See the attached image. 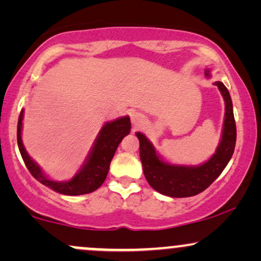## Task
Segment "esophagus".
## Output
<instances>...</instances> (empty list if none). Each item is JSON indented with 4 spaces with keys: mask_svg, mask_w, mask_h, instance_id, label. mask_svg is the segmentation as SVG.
Wrapping results in <instances>:
<instances>
[{
    "mask_svg": "<svg viewBox=\"0 0 261 261\" xmlns=\"http://www.w3.org/2000/svg\"><path fill=\"white\" fill-rule=\"evenodd\" d=\"M130 119H131V122H133L134 126H140V125H142L143 120H145V116H143L141 113L134 112L130 114Z\"/></svg>",
    "mask_w": 261,
    "mask_h": 261,
    "instance_id": "34e87169",
    "label": "esophagus"
}]
</instances>
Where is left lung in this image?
<instances>
[{"instance_id":"left-lung-1","label":"left lung","mask_w":261,"mask_h":261,"mask_svg":"<svg viewBox=\"0 0 261 261\" xmlns=\"http://www.w3.org/2000/svg\"><path fill=\"white\" fill-rule=\"evenodd\" d=\"M207 79L211 77L206 70ZM222 94L226 113L222 128V136L214 155L199 166H180L164 162L155 152V148L143 134L136 133L140 141V158L142 163L143 174L148 184L158 193L170 197H189L200 194L207 189L220 176L232 158L236 147L237 128L233 104L228 89L222 82L214 83Z\"/></svg>"}]
</instances>
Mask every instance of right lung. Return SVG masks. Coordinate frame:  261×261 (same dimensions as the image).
Returning <instances> with one entry per match:
<instances>
[{"instance_id":"right-lung-1","label":"right lung","mask_w":261,"mask_h":261,"mask_svg":"<svg viewBox=\"0 0 261 261\" xmlns=\"http://www.w3.org/2000/svg\"><path fill=\"white\" fill-rule=\"evenodd\" d=\"M23 113L24 110L20 112L19 119H18L17 142L27 168L38 181L62 195H85V194L97 190L106 180L108 172H109L110 162L115 154L116 148L120 145L122 139L130 134L131 130L128 116H122L116 120L106 122L93 143V147L87 155L85 163L73 175V178L66 181H56L47 178L40 167L29 157L28 152L25 151L22 141Z\"/></svg>"}]
</instances>
